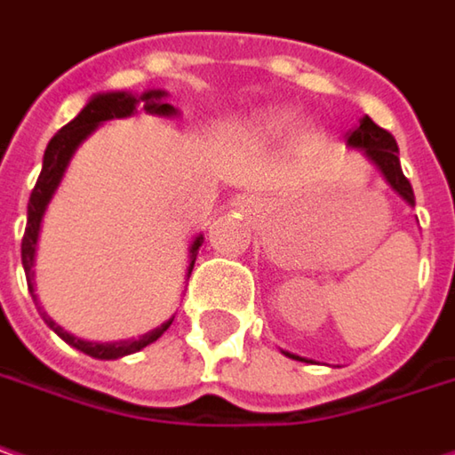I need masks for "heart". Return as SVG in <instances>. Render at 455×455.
<instances>
[{"mask_svg":"<svg viewBox=\"0 0 455 455\" xmlns=\"http://www.w3.org/2000/svg\"><path fill=\"white\" fill-rule=\"evenodd\" d=\"M288 123H291V116H288L285 110H267V113H262V116L257 118V125H259L262 131H283Z\"/></svg>","mask_w":455,"mask_h":455,"instance_id":"1","label":"heart"}]
</instances>
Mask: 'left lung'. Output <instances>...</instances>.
<instances>
[{
    "label": "left lung",
    "instance_id": "obj_1",
    "mask_svg": "<svg viewBox=\"0 0 455 455\" xmlns=\"http://www.w3.org/2000/svg\"><path fill=\"white\" fill-rule=\"evenodd\" d=\"M347 144L353 148H363V154H365V156L381 170V174L387 177L388 185H391L404 201L410 203V205H414L412 185H410V180L402 172L399 148H396V141H394V136L388 133L387 128L376 125L368 116H363L361 123L347 133ZM285 355L293 358V361H304V358L291 355V353H285Z\"/></svg>",
    "mask_w": 455,
    "mask_h": 455
}]
</instances>
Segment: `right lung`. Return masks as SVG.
Returning a JSON list of instances; mask_svg holds the SVG:
<instances>
[{
	"label": "right lung",
	"mask_w": 455,
	"mask_h": 455,
	"mask_svg": "<svg viewBox=\"0 0 455 455\" xmlns=\"http://www.w3.org/2000/svg\"><path fill=\"white\" fill-rule=\"evenodd\" d=\"M164 94L162 90H148L144 94H131V92H102V94H94L92 100L82 108V113L74 118L71 123H67L51 141H48V147H45V154H43V170L41 177H38V182H36V188H33V193H30V201H28V227H25V236H22V267H25V275H28V288H30V293H33V262H36V244H38V234H41V221H43V213H45V208H48V203L53 198V193H56V188H59V182H61V177L67 172L68 162H71V156H74V151L79 148V144L92 133L94 128L100 125V123L105 121H113V118H128V116H133V110H136V105L141 102L144 105V110L151 113V116H177V110H174L170 102H164ZM203 244V234L196 236V242L190 244V270L188 273H193V265H196V254L201 250ZM36 304H38V299H36ZM43 319H45V324L53 330V332L59 334L64 342H68L71 347H76V350H82L84 355H92L97 361H116V358H123V355H131V353H139V350H144L147 345L151 342H156L162 334L170 330V324H172V319L170 322H164L162 327H156V330H151L144 337H139V339H121V342H87V339H79V337H74V334H68L64 327H59L45 311H41Z\"/></svg>",
	"instance_id": "right-lung-1"
}]
</instances>
